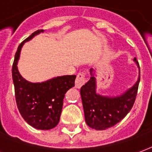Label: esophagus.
<instances>
[{
    "label": "esophagus",
    "mask_w": 152,
    "mask_h": 152,
    "mask_svg": "<svg viewBox=\"0 0 152 152\" xmlns=\"http://www.w3.org/2000/svg\"><path fill=\"white\" fill-rule=\"evenodd\" d=\"M86 83V74L84 72H80L77 74L75 81V86L77 89H80Z\"/></svg>",
    "instance_id": "esophagus-1"
}]
</instances>
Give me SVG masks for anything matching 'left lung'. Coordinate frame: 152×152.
Returning a JSON list of instances; mask_svg holds the SVG:
<instances>
[{
  "mask_svg": "<svg viewBox=\"0 0 152 152\" xmlns=\"http://www.w3.org/2000/svg\"><path fill=\"white\" fill-rule=\"evenodd\" d=\"M134 61L139 67L136 58ZM91 77L80 89L83 108L86 124L96 130H104L114 126L129 112L136 99L140 73L137 81L132 88L117 97L102 96L96 93V79L94 70L90 69Z\"/></svg>",
  "mask_w": 152,
  "mask_h": 152,
  "instance_id": "left-lung-1",
  "label": "left lung"
}]
</instances>
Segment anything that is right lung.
<instances>
[{
  "label": "right lung",
  "mask_w": 152,
  "mask_h": 152,
  "mask_svg": "<svg viewBox=\"0 0 152 152\" xmlns=\"http://www.w3.org/2000/svg\"><path fill=\"white\" fill-rule=\"evenodd\" d=\"M43 31H36L18 45L12 66V78L17 107L24 121L37 129L48 130L58 124L64 96L75 86L76 76H58L41 83L29 82L22 77L17 66L22 47Z\"/></svg>",
  "instance_id": "right-lung-1"
}]
</instances>
